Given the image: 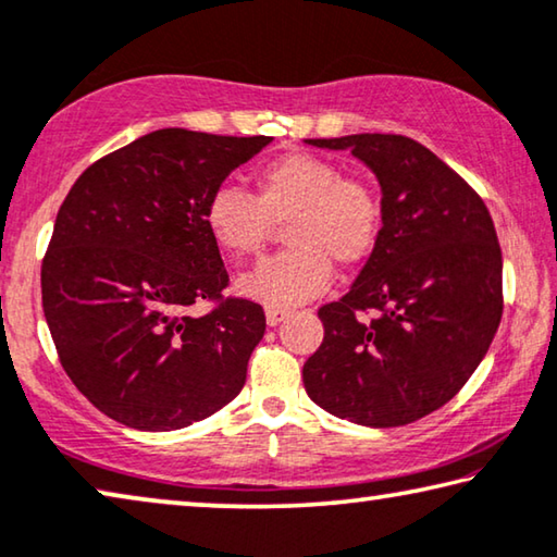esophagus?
<instances>
[{
    "mask_svg": "<svg viewBox=\"0 0 557 557\" xmlns=\"http://www.w3.org/2000/svg\"><path fill=\"white\" fill-rule=\"evenodd\" d=\"M287 314H289L287 310H277V307H268V310H264V320H268L270 326H277L282 320H285Z\"/></svg>",
    "mask_w": 557,
    "mask_h": 557,
    "instance_id": "1",
    "label": "esophagus"
}]
</instances>
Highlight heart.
Returning a JSON list of instances; mask_svg holds the SVG:
<instances>
[{
	"label": "heart",
	"instance_id": "1",
	"mask_svg": "<svg viewBox=\"0 0 557 557\" xmlns=\"http://www.w3.org/2000/svg\"><path fill=\"white\" fill-rule=\"evenodd\" d=\"M285 219L282 235L289 250L237 280L245 297L277 310L322 295L332 262L355 268L372 255L382 235V200L367 183L344 178L337 163L293 153L255 173V196L223 185L202 210L210 237L233 258L260 252L272 223Z\"/></svg>",
	"mask_w": 557,
	"mask_h": 557
}]
</instances>
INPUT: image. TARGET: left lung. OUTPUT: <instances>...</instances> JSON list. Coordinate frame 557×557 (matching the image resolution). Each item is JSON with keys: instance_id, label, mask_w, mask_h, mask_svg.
Segmentation results:
<instances>
[{"instance_id": "1", "label": "left lung", "mask_w": 557, "mask_h": 557, "mask_svg": "<svg viewBox=\"0 0 557 557\" xmlns=\"http://www.w3.org/2000/svg\"><path fill=\"white\" fill-rule=\"evenodd\" d=\"M351 151L382 190V235L305 361L310 399L359 426H404L451 401L503 314V258L488 208L461 175L406 136L307 138ZM376 309L372 323L357 311Z\"/></svg>"}]
</instances>
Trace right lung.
Returning <instances> with one entry per match:
<instances>
[{
  "label": "right lung",
  "instance_id": "right-lung-1",
  "mask_svg": "<svg viewBox=\"0 0 557 557\" xmlns=\"http://www.w3.org/2000/svg\"><path fill=\"white\" fill-rule=\"evenodd\" d=\"M270 140L153 131L86 168L61 202L41 264L44 317L76 389L123 426L183 429L240 394L262 307H190L227 285L206 202Z\"/></svg>",
  "mask_w": 557,
  "mask_h": 557
}]
</instances>
